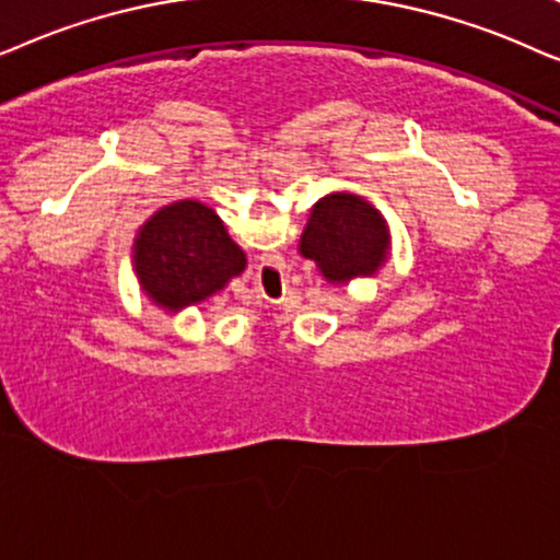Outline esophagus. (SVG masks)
<instances>
[{
	"mask_svg": "<svg viewBox=\"0 0 560 560\" xmlns=\"http://www.w3.org/2000/svg\"><path fill=\"white\" fill-rule=\"evenodd\" d=\"M258 279H281V268L273 264H264L258 268Z\"/></svg>",
	"mask_w": 560,
	"mask_h": 560,
	"instance_id": "34e87169",
	"label": "esophagus"
}]
</instances>
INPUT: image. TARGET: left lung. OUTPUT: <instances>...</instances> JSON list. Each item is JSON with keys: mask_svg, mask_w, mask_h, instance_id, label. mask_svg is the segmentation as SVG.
Returning <instances> with one entry per match:
<instances>
[{"mask_svg": "<svg viewBox=\"0 0 560 560\" xmlns=\"http://www.w3.org/2000/svg\"><path fill=\"white\" fill-rule=\"evenodd\" d=\"M389 228L376 207L355 194H327L312 207L300 253L315 260L330 284L374 276L389 256Z\"/></svg>", "mask_w": 560, "mask_h": 560, "instance_id": "1", "label": "left lung"}]
</instances>
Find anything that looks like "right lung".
<instances>
[{
	"label": "right lung",
	"mask_w": 560,
	"mask_h": 560,
	"mask_svg": "<svg viewBox=\"0 0 560 560\" xmlns=\"http://www.w3.org/2000/svg\"><path fill=\"white\" fill-rule=\"evenodd\" d=\"M132 264L143 292L166 312L199 304L245 268V253L197 199L161 207L138 230Z\"/></svg>",
	"instance_id": "1"
}]
</instances>
